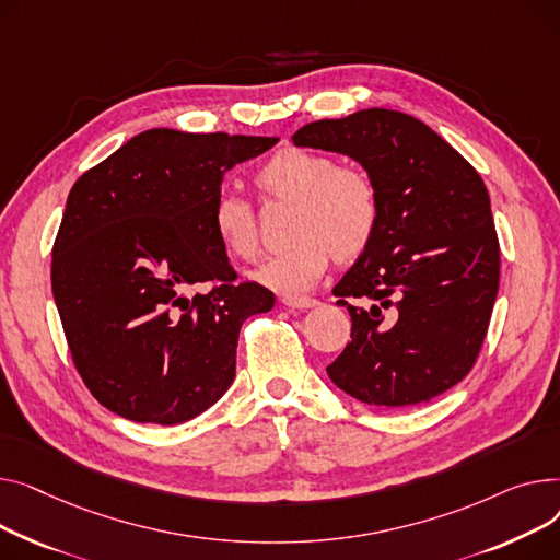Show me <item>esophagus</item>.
I'll return each instance as SVG.
<instances>
[{
    "label": "esophagus",
    "mask_w": 560,
    "mask_h": 560,
    "mask_svg": "<svg viewBox=\"0 0 560 560\" xmlns=\"http://www.w3.org/2000/svg\"><path fill=\"white\" fill-rule=\"evenodd\" d=\"M282 303L291 310H312L318 305V301L310 299V295H284Z\"/></svg>",
    "instance_id": "34e87169"
}]
</instances>
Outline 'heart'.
<instances>
[{
	"instance_id": "heart-1",
	"label": "heart",
	"mask_w": 560,
	"mask_h": 560,
	"mask_svg": "<svg viewBox=\"0 0 560 560\" xmlns=\"http://www.w3.org/2000/svg\"><path fill=\"white\" fill-rule=\"evenodd\" d=\"M267 199L293 201V244L269 255L250 273L253 280L280 293H303L327 271L332 255L341 261L364 253L380 221V196L359 170L339 167L320 151L287 147L273 153L255 174ZM212 230L221 248L235 259H253L259 248L253 206L240 194L223 191L212 206Z\"/></svg>"
}]
</instances>
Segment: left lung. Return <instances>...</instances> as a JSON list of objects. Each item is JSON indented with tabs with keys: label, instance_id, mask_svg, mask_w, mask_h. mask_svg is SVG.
Listing matches in <instances>:
<instances>
[{
	"label": "left lung",
	"instance_id": "1",
	"mask_svg": "<svg viewBox=\"0 0 560 560\" xmlns=\"http://www.w3.org/2000/svg\"><path fill=\"white\" fill-rule=\"evenodd\" d=\"M291 140L357 160L380 196L375 235L335 287L352 332L327 375L373 407L430 402L475 366L498 299L500 242L481 176L398 110L312 121Z\"/></svg>",
	"mask_w": 560,
	"mask_h": 560
}]
</instances>
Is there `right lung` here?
<instances>
[{
    "mask_svg": "<svg viewBox=\"0 0 560 560\" xmlns=\"http://www.w3.org/2000/svg\"><path fill=\"white\" fill-rule=\"evenodd\" d=\"M276 142L151 128L74 183L51 289L74 366L113 413L178 424L233 384L240 327L276 295L237 282L210 214L223 174Z\"/></svg>",
    "mask_w": 560,
    "mask_h": 560,
    "instance_id": "obj_1",
    "label": "right lung"
}]
</instances>
